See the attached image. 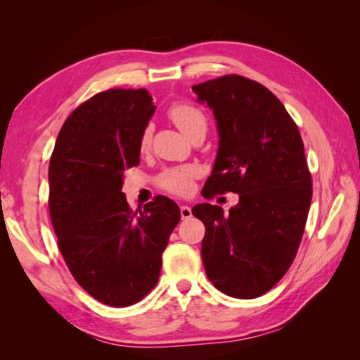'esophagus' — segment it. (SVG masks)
Instances as JSON below:
<instances>
[{
	"instance_id": "34e87169",
	"label": "esophagus",
	"mask_w": 360,
	"mask_h": 360,
	"mask_svg": "<svg viewBox=\"0 0 360 360\" xmlns=\"http://www.w3.org/2000/svg\"><path fill=\"white\" fill-rule=\"evenodd\" d=\"M180 214H181V219H189V217L192 216L191 207H188V205H181V207H180Z\"/></svg>"
}]
</instances>
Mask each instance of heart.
I'll return each mask as SVG.
<instances>
[{
	"instance_id": "heart-1",
	"label": "heart",
	"mask_w": 360,
	"mask_h": 360,
	"mask_svg": "<svg viewBox=\"0 0 360 360\" xmlns=\"http://www.w3.org/2000/svg\"><path fill=\"white\" fill-rule=\"evenodd\" d=\"M169 118L174 122L181 132L188 138L197 132V130H205L207 120L201 110L189 103H176L169 108ZM151 143V127L147 126L141 135L139 148L141 151H147ZM198 174L195 167H180L163 171L159 177V184L162 189H165L174 195H188L192 191V180Z\"/></svg>"
}]
</instances>
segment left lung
<instances>
[{"label": "left lung", "instance_id": "left-lung-1", "mask_svg": "<svg viewBox=\"0 0 360 360\" xmlns=\"http://www.w3.org/2000/svg\"><path fill=\"white\" fill-rule=\"evenodd\" d=\"M192 91L213 111L219 136L204 197L238 193L228 216L219 205H193L205 225V275L226 296L255 299L287 274L307 224L312 184L302 138L278 97L245 76L225 75Z\"/></svg>", "mask_w": 360, "mask_h": 360}]
</instances>
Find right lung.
<instances>
[{
	"label": "right lung",
	"instance_id": "obj_1",
	"mask_svg": "<svg viewBox=\"0 0 360 360\" xmlns=\"http://www.w3.org/2000/svg\"><path fill=\"white\" fill-rule=\"evenodd\" d=\"M147 90L112 89L68 117L49 162V213L76 282L105 304L130 307L160 275L162 254L180 221L158 195L134 213L123 172L139 163V141L156 106Z\"/></svg>",
	"mask_w": 360,
	"mask_h": 360
}]
</instances>
